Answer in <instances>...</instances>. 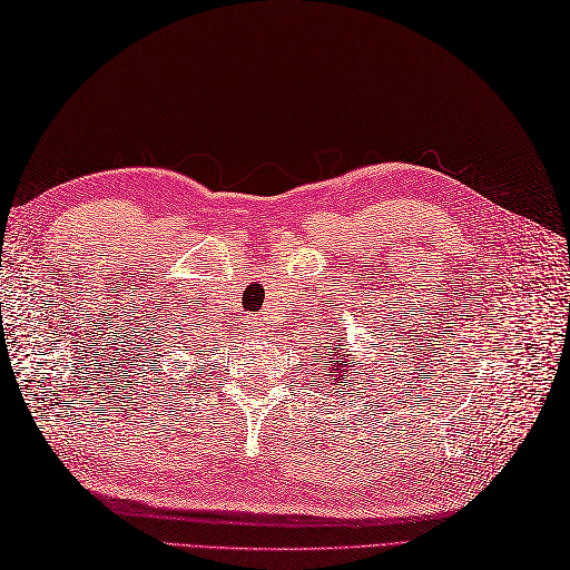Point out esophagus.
Segmentation results:
<instances>
[{"label": "esophagus", "instance_id": "34e87169", "mask_svg": "<svg viewBox=\"0 0 570 570\" xmlns=\"http://www.w3.org/2000/svg\"><path fill=\"white\" fill-rule=\"evenodd\" d=\"M247 325H249V333H262L264 331V318L262 316H249Z\"/></svg>", "mask_w": 570, "mask_h": 570}]
</instances>
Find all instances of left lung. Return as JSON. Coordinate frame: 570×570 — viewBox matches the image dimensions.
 <instances>
[{"label": "left lung", "instance_id": "1", "mask_svg": "<svg viewBox=\"0 0 570 570\" xmlns=\"http://www.w3.org/2000/svg\"><path fill=\"white\" fill-rule=\"evenodd\" d=\"M321 347L328 350V353H325V355H328L331 372H335V374H331L328 382H333V377L335 380H347V377L353 380V374L347 372V367H353V357H350V350L345 347V337H341V341H337L335 335H331V341L328 343H321ZM331 352L334 353L333 356L330 355Z\"/></svg>", "mask_w": 570, "mask_h": 570}]
</instances>
